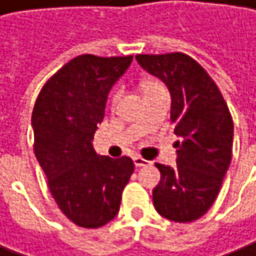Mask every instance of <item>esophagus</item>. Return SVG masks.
I'll list each match as a JSON object with an SVG mask.
<instances>
[{
	"mask_svg": "<svg viewBox=\"0 0 256 256\" xmlns=\"http://www.w3.org/2000/svg\"><path fill=\"white\" fill-rule=\"evenodd\" d=\"M134 164L137 166V168H142V166H148V164H150V162H148V160H145L144 157L136 156V157H134Z\"/></svg>",
	"mask_w": 256,
	"mask_h": 256,
	"instance_id": "34e87169",
	"label": "esophagus"
}]
</instances>
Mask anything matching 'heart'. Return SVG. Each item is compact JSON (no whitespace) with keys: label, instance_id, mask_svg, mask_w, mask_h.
<instances>
[{"label":"heart","instance_id":"1","mask_svg":"<svg viewBox=\"0 0 256 256\" xmlns=\"http://www.w3.org/2000/svg\"><path fill=\"white\" fill-rule=\"evenodd\" d=\"M156 85H158V84H156V82H148V84H145V90H148V88H152V86H156ZM118 98H119V93H114V94L111 96V102H116Z\"/></svg>","mask_w":256,"mask_h":256}]
</instances>
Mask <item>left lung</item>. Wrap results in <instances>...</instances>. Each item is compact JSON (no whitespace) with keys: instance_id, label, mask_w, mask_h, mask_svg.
Listing matches in <instances>:
<instances>
[{"instance_id":"8db88e82","label":"left lung","mask_w":256,"mask_h":256,"mask_svg":"<svg viewBox=\"0 0 256 256\" xmlns=\"http://www.w3.org/2000/svg\"><path fill=\"white\" fill-rule=\"evenodd\" d=\"M144 70L171 93L177 166L156 163L162 177L152 190L156 210L171 222L198 220L215 202L232 158L234 122L216 84L190 56L176 52L137 54Z\"/></svg>"}]
</instances>
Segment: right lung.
I'll return each mask as SVG.
<instances>
[{
  "instance_id": "add662e5",
  "label": "right lung",
  "mask_w": 256,
  "mask_h": 256,
  "mask_svg": "<svg viewBox=\"0 0 256 256\" xmlns=\"http://www.w3.org/2000/svg\"><path fill=\"white\" fill-rule=\"evenodd\" d=\"M131 60L80 54L46 82L34 102V156L59 209L80 228H100L118 215L134 171L130 157L98 156L92 144L111 86Z\"/></svg>"
}]
</instances>
